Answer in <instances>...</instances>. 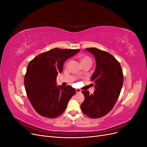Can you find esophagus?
Masks as SVG:
<instances>
[{"label": "esophagus", "instance_id": "34e87169", "mask_svg": "<svg viewBox=\"0 0 147 147\" xmlns=\"http://www.w3.org/2000/svg\"><path fill=\"white\" fill-rule=\"evenodd\" d=\"M76 90V92H77V93L81 92V90H80V89H76V90Z\"/></svg>", "mask_w": 147, "mask_h": 147}]
</instances>
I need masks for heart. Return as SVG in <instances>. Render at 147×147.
Instances as JSON below:
<instances>
[{
	"instance_id": "obj_1",
	"label": "heart",
	"mask_w": 147,
	"mask_h": 147,
	"mask_svg": "<svg viewBox=\"0 0 147 147\" xmlns=\"http://www.w3.org/2000/svg\"><path fill=\"white\" fill-rule=\"evenodd\" d=\"M81 63L82 65L85 64H92V59L89 56H83L81 59Z\"/></svg>"
}]
</instances>
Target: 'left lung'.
<instances>
[{
	"instance_id": "1",
	"label": "left lung",
	"mask_w": 147,
	"mask_h": 147,
	"mask_svg": "<svg viewBox=\"0 0 147 147\" xmlns=\"http://www.w3.org/2000/svg\"><path fill=\"white\" fill-rule=\"evenodd\" d=\"M86 50L94 55L96 61L91 78L95 91L92 94L88 91H82L84 100L81 109L88 117L98 118L113 109L120 94L124 77L119 62L109 53L96 48H88Z\"/></svg>"
}]
</instances>
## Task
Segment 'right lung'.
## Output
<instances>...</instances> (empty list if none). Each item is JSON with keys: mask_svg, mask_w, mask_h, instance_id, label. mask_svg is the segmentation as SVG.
<instances>
[{"mask_svg": "<svg viewBox=\"0 0 147 147\" xmlns=\"http://www.w3.org/2000/svg\"><path fill=\"white\" fill-rule=\"evenodd\" d=\"M80 50L54 48L38 55L29 62L24 76V86L30 104L44 117L55 118L65 110L76 92L70 86H56V77L64 62Z\"/></svg>", "mask_w": 147, "mask_h": 147, "instance_id": "add662e5", "label": "right lung"}]
</instances>
